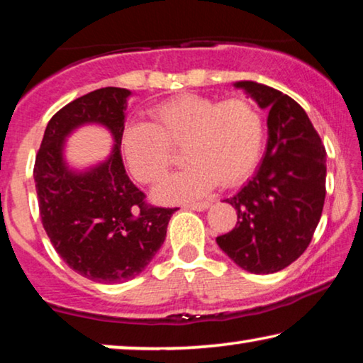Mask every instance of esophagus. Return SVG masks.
Segmentation results:
<instances>
[{
	"instance_id": "1",
	"label": "esophagus",
	"mask_w": 363,
	"mask_h": 363,
	"mask_svg": "<svg viewBox=\"0 0 363 363\" xmlns=\"http://www.w3.org/2000/svg\"><path fill=\"white\" fill-rule=\"evenodd\" d=\"M209 201H199V203H190L186 204L188 209H193V211H204V209L209 208Z\"/></svg>"
}]
</instances>
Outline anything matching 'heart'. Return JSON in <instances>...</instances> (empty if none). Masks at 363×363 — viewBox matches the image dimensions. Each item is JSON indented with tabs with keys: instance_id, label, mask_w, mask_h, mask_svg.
<instances>
[{
	"instance_id": "1",
	"label": "heart",
	"mask_w": 363,
	"mask_h": 363,
	"mask_svg": "<svg viewBox=\"0 0 363 363\" xmlns=\"http://www.w3.org/2000/svg\"><path fill=\"white\" fill-rule=\"evenodd\" d=\"M152 123L124 129L123 152L134 178L154 185L167 177L173 164L172 149L183 147L190 164L155 190L160 201H185L218 185H239L259 162L264 144V119L245 98L224 101L178 94L150 109Z\"/></svg>"
}]
</instances>
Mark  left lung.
Segmentation results:
<instances>
[{"label":"left lung","instance_id":"left-lung-1","mask_svg":"<svg viewBox=\"0 0 363 363\" xmlns=\"http://www.w3.org/2000/svg\"><path fill=\"white\" fill-rule=\"evenodd\" d=\"M238 88L269 108V143L254 178L225 201L238 224L218 245L250 273H275L293 264L311 242L325 198V149L295 99L255 82Z\"/></svg>","mask_w":363,"mask_h":363}]
</instances>
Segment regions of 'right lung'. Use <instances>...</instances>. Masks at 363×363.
Here are the masks:
<instances>
[{
	"label": "right lung",
	"mask_w": 363,
	"mask_h": 363,
	"mask_svg": "<svg viewBox=\"0 0 363 363\" xmlns=\"http://www.w3.org/2000/svg\"><path fill=\"white\" fill-rule=\"evenodd\" d=\"M129 94L106 86L65 104L47 124L34 164L40 219L52 245L72 270L99 283L139 275L164 244L177 211L147 203L125 173L121 143ZM88 122L106 125L115 149L104 164L75 174L61 157L63 140Z\"/></svg>",
	"instance_id": "right-lung-1"
}]
</instances>
